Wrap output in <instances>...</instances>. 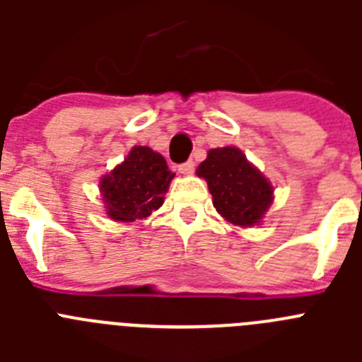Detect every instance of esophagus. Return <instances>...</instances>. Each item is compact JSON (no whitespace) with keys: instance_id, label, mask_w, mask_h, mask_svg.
<instances>
[{"instance_id":"1","label":"esophagus","mask_w":362,"mask_h":362,"mask_svg":"<svg viewBox=\"0 0 362 362\" xmlns=\"http://www.w3.org/2000/svg\"><path fill=\"white\" fill-rule=\"evenodd\" d=\"M194 161H192V159H188L187 163H183V165H179L177 166V170L181 172V174H192V172H194Z\"/></svg>"}]
</instances>
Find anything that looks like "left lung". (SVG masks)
<instances>
[{"mask_svg": "<svg viewBox=\"0 0 362 362\" xmlns=\"http://www.w3.org/2000/svg\"><path fill=\"white\" fill-rule=\"evenodd\" d=\"M212 194V203L221 217L235 226L261 223L274 201V187L235 146L209 150L197 166Z\"/></svg>", "mask_w": 362, "mask_h": 362, "instance_id": "obj_1", "label": "left lung"}]
</instances>
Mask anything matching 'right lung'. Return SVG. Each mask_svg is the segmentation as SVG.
I'll return each mask as SVG.
<instances>
[{
	"label": "right lung",
	"instance_id": "1",
	"mask_svg": "<svg viewBox=\"0 0 362 362\" xmlns=\"http://www.w3.org/2000/svg\"><path fill=\"white\" fill-rule=\"evenodd\" d=\"M174 175L161 153L134 146L124 161L99 181L107 216L121 223L148 217L163 204Z\"/></svg>",
	"mask_w": 362,
	"mask_h": 362
}]
</instances>
